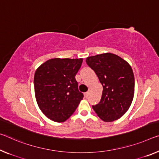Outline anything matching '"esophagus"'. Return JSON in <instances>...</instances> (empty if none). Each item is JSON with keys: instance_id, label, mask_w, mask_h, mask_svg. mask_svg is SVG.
I'll return each mask as SVG.
<instances>
[{"instance_id": "1", "label": "esophagus", "mask_w": 159, "mask_h": 159, "mask_svg": "<svg viewBox=\"0 0 159 159\" xmlns=\"http://www.w3.org/2000/svg\"><path fill=\"white\" fill-rule=\"evenodd\" d=\"M84 95L85 98H87L88 95H89V93H88V92H85V93H84Z\"/></svg>"}]
</instances>
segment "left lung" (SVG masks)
<instances>
[{
    "label": "left lung",
    "mask_w": 159,
    "mask_h": 159,
    "mask_svg": "<svg viewBox=\"0 0 159 159\" xmlns=\"http://www.w3.org/2000/svg\"><path fill=\"white\" fill-rule=\"evenodd\" d=\"M87 64L103 86L102 98L92 106L104 121H113L128 111L134 95V75L130 65L119 56L107 52L88 57Z\"/></svg>",
    "instance_id": "1"
}]
</instances>
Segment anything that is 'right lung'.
<instances>
[{
    "instance_id": "obj_1",
    "label": "right lung",
    "mask_w": 159,
    "mask_h": 159,
    "mask_svg": "<svg viewBox=\"0 0 159 159\" xmlns=\"http://www.w3.org/2000/svg\"><path fill=\"white\" fill-rule=\"evenodd\" d=\"M83 59L53 58L35 72L34 88L38 105L51 120L63 122L76 110L84 95L78 90L75 76Z\"/></svg>"
}]
</instances>
